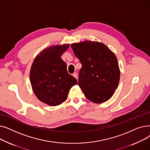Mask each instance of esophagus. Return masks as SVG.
<instances>
[{"instance_id": "obj_1", "label": "esophagus", "mask_w": 150, "mask_h": 150, "mask_svg": "<svg viewBox=\"0 0 150 150\" xmlns=\"http://www.w3.org/2000/svg\"><path fill=\"white\" fill-rule=\"evenodd\" d=\"M73 76L76 78V79H77V80H78V74H77V73H76V72L74 73V74H73Z\"/></svg>"}]
</instances>
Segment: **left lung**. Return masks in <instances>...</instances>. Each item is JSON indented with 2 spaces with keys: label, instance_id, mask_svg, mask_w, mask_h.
Listing matches in <instances>:
<instances>
[{
  "label": "left lung",
  "instance_id": "8db88e82",
  "mask_svg": "<svg viewBox=\"0 0 150 150\" xmlns=\"http://www.w3.org/2000/svg\"><path fill=\"white\" fill-rule=\"evenodd\" d=\"M82 67L78 85L85 97L96 103L107 101L120 80V70L114 53L103 43L86 41L71 44Z\"/></svg>",
  "mask_w": 150,
  "mask_h": 150
}]
</instances>
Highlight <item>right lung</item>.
<instances>
[{
    "label": "right lung",
    "mask_w": 150,
    "mask_h": 150,
    "mask_svg": "<svg viewBox=\"0 0 150 150\" xmlns=\"http://www.w3.org/2000/svg\"><path fill=\"white\" fill-rule=\"evenodd\" d=\"M69 44L52 46L37 55L31 66L30 80L37 98L51 106L66 100L68 93L77 84L75 77L69 74L67 64L61 57Z\"/></svg>",
    "instance_id": "add662e5"
}]
</instances>
